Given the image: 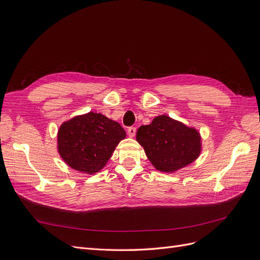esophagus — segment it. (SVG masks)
<instances>
[{
	"mask_svg": "<svg viewBox=\"0 0 260 260\" xmlns=\"http://www.w3.org/2000/svg\"><path fill=\"white\" fill-rule=\"evenodd\" d=\"M136 132H137V128L136 127H130L128 128V135L130 138H133L136 136Z\"/></svg>",
	"mask_w": 260,
	"mask_h": 260,
	"instance_id": "obj_1",
	"label": "esophagus"
}]
</instances>
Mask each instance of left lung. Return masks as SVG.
<instances>
[{
	"label": "left lung",
	"mask_w": 260,
	"mask_h": 260,
	"mask_svg": "<svg viewBox=\"0 0 260 260\" xmlns=\"http://www.w3.org/2000/svg\"><path fill=\"white\" fill-rule=\"evenodd\" d=\"M137 141L153 166L167 174L192 164L202 152L200 132L167 115L157 116L151 124L141 125Z\"/></svg>",
	"instance_id": "8db88e82"
}]
</instances>
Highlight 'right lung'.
<instances>
[{
  "instance_id": "obj_1",
  "label": "right lung",
  "mask_w": 260,
  "mask_h": 260,
  "mask_svg": "<svg viewBox=\"0 0 260 260\" xmlns=\"http://www.w3.org/2000/svg\"><path fill=\"white\" fill-rule=\"evenodd\" d=\"M123 139L125 131L119 123L102 114L90 112L60 124L57 151L70 168L94 175L105 167Z\"/></svg>"
}]
</instances>
